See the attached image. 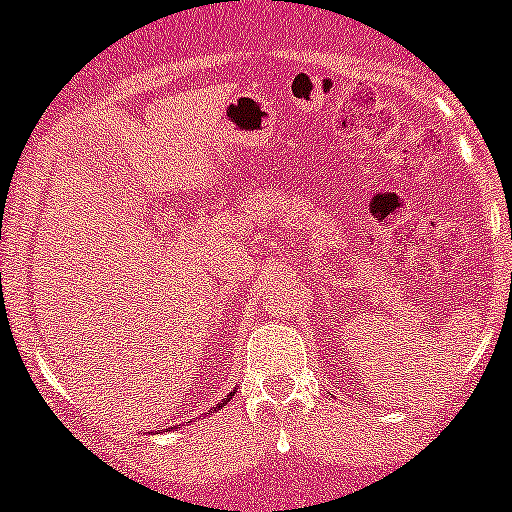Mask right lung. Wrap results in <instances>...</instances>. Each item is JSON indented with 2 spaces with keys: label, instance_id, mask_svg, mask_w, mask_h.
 Here are the masks:
<instances>
[{
  "label": "right lung",
  "instance_id": "1",
  "mask_svg": "<svg viewBox=\"0 0 512 512\" xmlns=\"http://www.w3.org/2000/svg\"><path fill=\"white\" fill-rule=\"evenodd\" d=\"M233 395H236V390H233V392H231V395H228L226 399H223V402H221V404H216V407H214V409H211V411H219L221 407H226V402H231V399H233Z\"/></svg>",
  "mask_w": 512,
  "mask_h": 512
}]
</instances>
